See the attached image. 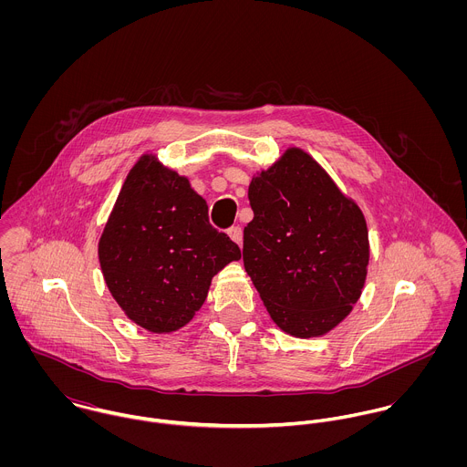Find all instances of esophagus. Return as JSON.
I'll return each instance as SVG.
<instances>
[{
	"label": "esophagus",
	"instance_id": "esophagus-1",
	"mask_svg": "<svg viewBox=\"0 0 467 467\" xmlns=\"http://www.w3.org/2000/svg\"><path fill=\"white\" fill-rule=\"evenodd\" d=\"M228 235H230V239H232L234 243H237V244L243 243V228H241V226H232V228H228Z\"/></svg>",
	"mask_w": 467,
	"mask_h": 467
}]
</instances>
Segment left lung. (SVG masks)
<instances>
[{
    "label": "left lung",
    "instance_id": "8db88e82",
    "mask_svg": "<svg viewBox=\"0 0 467 467\" xmlns=\"http://www.w3.org/2000/svg\"><path fill=\"white\" fill-rule=\"evenodd\" d=\"M243 261L284 333H329L358 302L368 266L359 206L302 149H287L254 176Z\"/></svg>",
    "mask_w": 467,
    "mask_h": 467
}]
</instances>
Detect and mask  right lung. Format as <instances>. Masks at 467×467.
I'll return each instance as SVG.
<instances>
[{"instance_id":"add662e5","label":"right lung","mask_w":467,"mask_h":467,"mask_svg":"<svg viewBox=\"0 0 467 467\" xmlns=\"http://www.w3.org/2000/svg\"><path fill=\"white\" fill-rule=\"evenodd\" d=\"M241 259L239 246L208 221L189 180L141 156L99 241L104 280L140 327L172 333L200 311L212 276Z\"/></svg>"}]
</instances>
